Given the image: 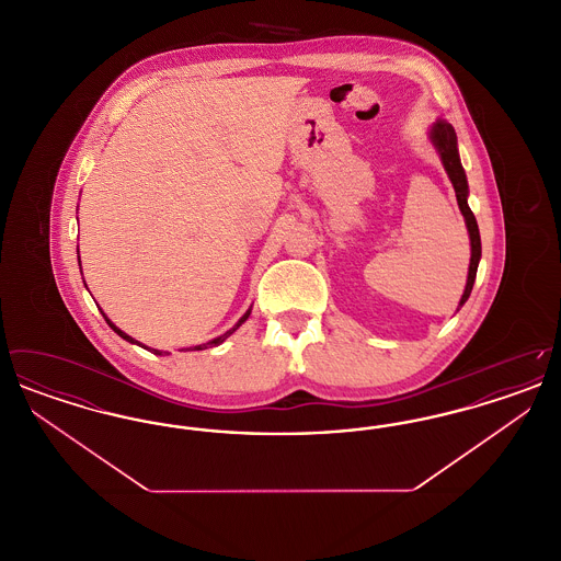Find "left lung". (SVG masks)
<instances>
[{
    "instance_id": "1",
    "label": "left lung",
    "mask_w": 561,
    "mask_h": 561,
    "mask_svg": "<svg viewBox=\"0 0 561 561\" xmlns=\"http://www.w3.org/2000/svg\"><path fill=\"white\" fill-rule=\"evenodd\" d=\"M431 140L442 158V163L453 181L454 191H456V202H458V208L465 216V222H467V231H469V240H471V263H469V275H467V286H465V293L460 296V302H458V309L467 302L469 294L473 290V284H476V275H478V265H480L481 259V240L480 229H478V220L471 213L469 204H467V195H469V185H467V174L462 170V163H460V156H458V147H456V133H454L453 126L444 119H437L431 128ZM456 309V311H458Z\"/></svg>"
}]
</instances>
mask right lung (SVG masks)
I'll return each instance as SVG.
<instances>
[{"instance_id":"add662e5","label":"right lung","mask_w":561,"mask_h":561,"mask_svg":"<svg viewBox=\"0 0 561 561\" xmlns=\"http://www.w3.org/2000/svg\"><path fill=\"white\" fill-rule=\"evenodd\" d=\"M250 311H252V309H248V311H245V313H243V318H241L240 321H238V323H236V325H233V328H231V330H229V332H225V334H220V336H218V339H214V341H210V343H204V345H197V347H191L193 348V351H204V348H210V347H216V345H220V343H222V341H225V339H227V336H229V334H233V332H236V330H238V328H240L241 323H243V321L248 320V316H250ZM101 313H103V311H101ZM103 318H105V321H107L108 323V328H111V330H113V332H115V334H119V336H122V339H124V341H128V343H134V345H140V343H138V341H134L133 336H128V334H126V332H122V330H119V328H117V325H115V323H113V321L108 320L107 316H105V313H103ZM140 347H145V345H140ZM145 348H149V347H145ZM151 351H153V353H156V355H168V353H165V351H158V348H151Z\"/></svg>"}]
</instances>
